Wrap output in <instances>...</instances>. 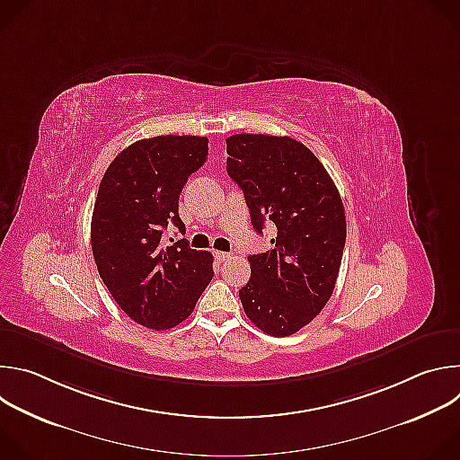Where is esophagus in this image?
<instances>
[{
    "label": "esophagus",
    "instance_id": "1",
    "mask_svg": "<svg viewBox=\"0 0 460 460\" xmlns=\"http://www.w3.org/2000/svg\"><path fill=\"white\" fill-rule=\"evenodd\" d=\"M233 256V252H226V251H215V258L218 260V261H226V260H229Z\"/></svg>",
    "mask_w": 460,
    "mask_h": 460
}]
</instances>
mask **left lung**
Masks as SVG:
<instances>
[{"label":"left lung","mask_w":460,"mask_h":460,"mask_svg":"<svg viewBox=\"0 0 460 460\" xmlns=\"http://www.w3.org/2000/svg\"><path fill=\"white\" fill-rule=\"evenodd\" d=\"M227 174L243 190L251 224L277 227L273 247L251 254L240 289L247 318L271 337L307 325L332 298L346 245L339 189L320 160L289 137L234 135Z\"/></svg>","instance_id":"8db88e82"}]
</instances>
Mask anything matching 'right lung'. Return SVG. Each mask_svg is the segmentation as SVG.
<instances>
[{
	"instance_id": "right-lung-1",
	"label": "right lung",
	"mask_w": 460,
	"mask_h": 460,
	"mask_svg": "<svg viewBox=\"0 0 460 460\" xmlns=\"http://www.w3.org/2000/svg\"><path fill=\"white\" fill-rule=\"evenodd\" d=\"M206 137H155L123 149L107 167L91 222L98 273L127 316L164 332L183 322L213 279V254L183 240L162 245L164 229L181 233L178 199L208 158Z\"/></svg>"
}]
</instances>
